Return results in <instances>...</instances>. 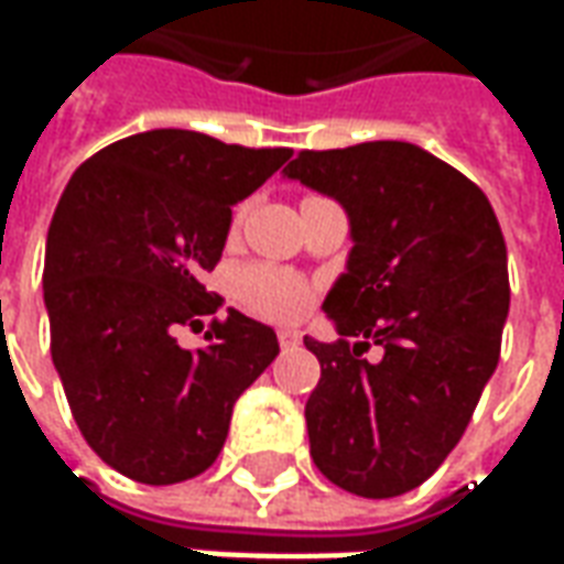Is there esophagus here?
Here are the masks:
<instances>
[{
	"mask_svg": "<svg viewBox=\"0 0 564 564\" xmlns=\"http://www.w3.org/2000/svg\"><path fill=\"white\" fill-rule=\"evenodd\" d=\"M278 344H281V350H295L302 344V335L293 329H281L278 332Z\"/></svg>",
	"mask_w": 564,
	"mask_h": 564,
	"instance_id": "esophagus-1",
	"label": "esophagus"
}]
</instances>
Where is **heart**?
<instances>
[{
	"instance_id": "obj_1",
	"label": "heart",
	"mask_w": 564,
	"mask_h": 564,
	"mask_svg": "<svg viewBox=\"0 0 564 564\" xmlns=\"http://www.w3.org/2000/svg\"><path fill=\"white\" fill-rule=\"evenodd\" d=\"M245 208L235 210V226ZM235 299L265 319H295L311 305V286L293 271L274 265H245L235 271Z\"/></svg>"
}]
</instances>
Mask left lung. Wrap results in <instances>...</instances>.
<instances>
[{
  "instance_id": "left-lung-1",
  "label": "left lung",
  "mask_w": 564,
  "mask_h": 564,
  "mask_svg": "<svg viewBox=\"0 0 564 564\" xmlns=\"http://www.w3.org/2000/svg\"><path fill=\"white\" fill-rule=\"evenodd\" d=\"M286 177L338 198L354 250L323 311L338 341L305 347L311 456L362 498L404 496L459 444L501 354L508 247L484 189L408 141L299 150ZM378 343L384 354L368 364Z\"/></svg>"
}]
</instances>
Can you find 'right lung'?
I'll return each instance as SVG.
<instances>
[{
  "instance_id": "add662e5",
  "label": "right lung",
  "mask_w": 564,
  "mask_h": 564,
  "mask_svg": "<svg viewBox=\"0 0 564 564\" xmlns=\"http://www.w3.org/2000/svg\"><path fill=\"white\" fill-rule=\"evenodd\" d=\"M290 156L153 129L93 153L63 189L44 253L51 356L80 435L115 471L169 486L210 468L238 395L281 350L235 307L198 351L173 332L217 314L202 278L220 262L232 205Z\"/></svg>"
}]
</instances>
